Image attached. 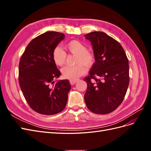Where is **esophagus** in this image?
<instances>
[{"mask_svg": "<svg viewBox=\"0 0 151 151\" xmlns=\"http://www.w3.org/2000/svg\"><path fill=\"white\" fill-rule=\"evenodd\" d=\"M77 82V80H70V83L71 85L75 84Z\"/></svg>", "mask_w": 151, "mask_h": 151, "instance_id": "1", "label": "esophagus"}]
</instances>
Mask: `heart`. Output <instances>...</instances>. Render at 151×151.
I'll return each instance as SVG.
<instances>
[{"label":"heart","mask_w":151,"mask_h":151,"mask_svg":"<svg viewBox=\"0 0 151 151\" xmlns=\"http://www.w3.org/2000/svg\"><path fill=\"white\" fill-rule=\"evenodd\" d=\"M68 51L76 54L75 66H65L62 68V74L64 78L76 80L86 72V67H91L94 62V55L88 51L84 44L77 40H72L66 45ZM52 57L54 62L58 66H62L65 63L67 53L61 47L58 46L54 48Z\"/></svg>","instance_id":"1"}]
</instances>
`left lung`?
Wrapping results in <instances>:
<instances>
[{
  "instance_id": "left-lung-1",
  "label": "left lung",
  "mask_w": 151,
  "mask_h": 151,
  "mask_svg": "<svg viewBox=\"0 0 151 151\" xmlns=\"http://www.w3.org/2000/svg\"><path fill=\"white\" fill-rule=\"evenodd\" d=\"M93 46L95 62L87 83L84 101L96 114L113 111L122 103L129 84V65L126 53L116 40L104 32L87 34Z\"/></svg>"
}]
</instances>
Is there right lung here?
<instances>
[{
  "label": "right lung",
  "mask_w": 151,
  "mask_h": 151,
  "mask_svg": "<svg viewBox=\"0 0 151 151\" xmlns=\"http://www.w3.org/2000/svg\"><path fill=\"white\" fill-rule=\"evenodd\" d=\"M65 35L47 31L28 45L19 64V83L24 96L34 111L52 115L65 108L71 86L68 80H54L61 73L54 62V48Z\"/></svg>",
  "instance_id": "1"
}]
</instances>
